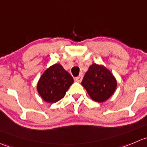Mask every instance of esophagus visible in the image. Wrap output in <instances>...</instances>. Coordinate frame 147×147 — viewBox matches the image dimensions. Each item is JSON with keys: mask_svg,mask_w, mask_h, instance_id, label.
Returning a JSON list of instances; mask_svg holds the SVG:
<instances>
[{"mask_svg": "<svg viewBox=\"0 0 147 147\" xmlns=\"http://www.w3.org/2000/svg\"><path fill=\"white\" fill-rule=\"evenodd\" d=\"M82 79H83V76H82V75H79L78 77H76V79H75V80H76V82H79V83H81L82 81Z\"/></svg>", "mask_w": 147, "mask_h": 147, "instance_id": "34e87169", "label": "esophagus"}]
</instances>
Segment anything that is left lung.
<instances>
[{"instance_id": "left-lung-1", "label": "left lung", "mask_w": 147, "mask_h": 147, "mask_svg": "<svg viewBox=\"0 0 147 147\" xmlns=\"http://www.w3.org/2000/svg\"><path fill=\"white\" fill-rule=\"evenodd\" d=\"M82 85L92 100L104 102L116 90L117 81L105 67L92 63L84 76Z\"/></svg>"}]
</instances>
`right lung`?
Wrapping results in <instances>:
<instances>
[{"label":"right lung","instance_id":"obj_1","mask_svg":"<svg viewBox=\"0 0 147 147\" xmlns=\"http://www.w3.org/2000/svg\"><path fill=\"white\" fill-rule=\"evenodd\" d=\"M74 83V79L62 65L55 63L49 67L40 76L37 90L44 101L55 103L63 98Z\"/></svg>","mask_w":147,"mask_h":147}]
</instances>
